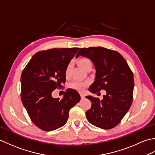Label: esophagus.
<instances>
[{
    "instance_id": "esophagus-1",
    "label": "esophagus",
    "mask_w": 155,
    "mask_h": 155,
    "mask_svg": "<svg viewBox=\"0 0 155 155\" xmlns=\"http://www.w3.org/2000/svg\"><path fill=\"white\" fill-rule=\"evenodd\" d=\"M80 95H81V98H84L85 97V95H84V94H83V93H80Z\"/></svg>"
}]
</instances>
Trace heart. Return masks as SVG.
I'll return each instance as SVG.
<instances>
[{"label": "heart", "mask_w": 155, "mask_h": 155, "mask_svg": "<svg viewBox=\"0 0 155 155\" xmlns=\"http://www.w3.org/2000/svg\"><path fill=\"white\" fill-rule=\"evenodd\" d=\"M78 63L81 67L87 71L88 68L92 67V62L90 59L87 58H81L78 59ZM71 63H68L65 68V76L67 78L70 77L71 73ZM88 84V82L87 81H74L69 84V87L71 88H73L74 90H77L78 91H82L84 90V88L86 87Z\"/></svg>", "instance_id": "b5f03b06"}]
</instances>
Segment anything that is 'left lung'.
<instances>
[{"label":"left lung","instance_id":"8db88e82","mask_svg":"<svg viewBox=\"0 0 155 155\" xmlns=\"http://www.w3.org/2000/svg\"><path fill=\"white\" fill-rule=\"evenodd\" d=\"M90 58L96 76L88 91L97 93L105 90L106 95L98 98L87 96L91 107L86 112L88 121L103 129H110L120 123L132 104L134 77L126 60L119 52L104 47L81 48L76 57Z\"/></svg>","mask_w":155,"mask_h":155}]
</instances>
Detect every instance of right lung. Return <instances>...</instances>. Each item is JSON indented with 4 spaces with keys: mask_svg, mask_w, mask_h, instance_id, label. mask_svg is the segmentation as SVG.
Instances as JSON below:
<instances>
[{
    "mask_svg": "<svg viewBox=\"0 0 155 155\" xmlns=\"http://www.w3.org/2000/svg\"><path fill=\"white\" fill-rule=\"evenodd\" d=\"M79 48H51L35 53L22 72V103L31 121L40 129L52 131L67 122L72 107L80 94L68 88L61 99L52 93L66 81L65 68Z\"/></svg>",
    "mask_w": 155,
    "mask_h": 155,
    "instance_id": "1",
    "label": "right lung"
}]
</instances>
